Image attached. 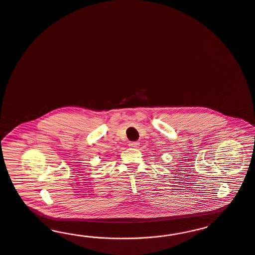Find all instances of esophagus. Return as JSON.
I'll return each mask as SVG.
<instances>
[{
	"label": "esophagus",
	"mask_w": 255,
	"mask_h": 255,
	"mask_svg": "<svg viewBox=\"0 0 255 255\" xmlns=\"http://www.w3.org/2000/svg\"><path fill=\"white\" fill-rule=\"evenodd\" d=\"M138 146H139V143L136 142V141L129 143V147H131V148H137Z\"/></svg>",
	"instance_id": "1"
}]
</instances>
